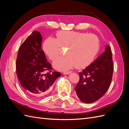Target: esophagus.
I'll return each mask as SVG.
<instances>
[{
    "mask_svg": "<svg viewBox=\"0 0 129 129\" xmlns=\"http://www.w3.org/2000/svg\"><path fill=\"white\" fill-rule=\"evenodd\" d=\"M71 71H65V72H63V74L64 75H68L70 73H71Z\"/></svg>",
    "mask_w": 129,
    "mask_h": 129,
    "instance_id": "esophagus-1",
    "label": "esophagus"
}]
</instances>
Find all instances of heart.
<instances>
[{
	"instance_id": "b5f03b06",
	"label": "heart",
	"mask_w": 129,
	"mask_h": 129,
	"mask_svg": "<svg viewBox=\"0 0 129 129\" xmlns=\"http://www.w3.org/2000/svg\"><path fill=\"white\" fill-rule=\"evenodd\" d=\"M57 39H46L42 48L51 60H54L60 53L61 47H67V55L57 58L53 67L58 70L65 71L74 66L83 69L89 65L95 59L100 48V41L94 34L76 31H60Z\"/></svg>"
}]
</instances>
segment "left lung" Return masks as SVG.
Returning a JSON list of instances; mask_svg holds the SVG:
<instances>
[{
  "label": "left lung",
  "instance_id": "8db88e82",
  "mask_svg": "<svg viewBox=\"0 0 129 129\" xmlns=\"http://www.w3.org/2000/svg\"><path fill=\"white\" fill-rule=\"evenodd\" d=\"M113 71L112 52L107 45L103 53L79 72L80 81L75 91L80 100L84 103H93L101 98L110 87Z\"/></svg>",
  "mask_w": 129,
  "mask_h": 129
}]
</instances>
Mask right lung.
Returning <instances> with one entry per match:
<instances>
[{
  "instance_id": "obj_1",
  "label": "right lung",
  "mask_w": 129,
  "mask_h": 129,
  "mask_svg": "<svg viewBox=\"0 0 129 129\" xmlns=\"http://www.w3.org/2000/svg\"><path fill=\"white\" fill-rule=\"evenodd\" d=\"M42 36L34 31L19 49L16 73L22 86L31 96L41 99L61 74L53 71L41 49ZM48 72L44 74V72Z\"/></svg>"
}]
</instances>
